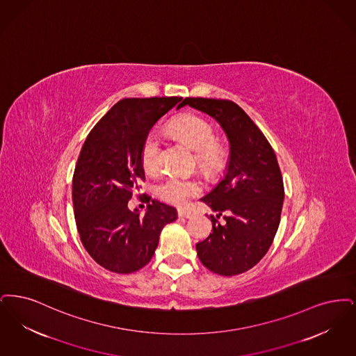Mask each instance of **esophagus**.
Masks as SVG:
<instances>
[{"mask_svg": "<svg viewBox=\"0 0 356 356\" xmlns=\"http://www.w3.org/2000/svg\"><path fill=\"white\" fill-rule=\"evenodd\" d=\"M191 211L186 210V209H178V217L181 218H191Z\"/></svg>", "mask_w": 356, "mask_h": 356, "instance_id": "1", "label": "esophagus"}]
</instances>
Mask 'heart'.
Segmentation results:
<instances>
[{"label": "heart", "mask_w": 356, "mask_h": 356, "mask_svg": "<svg viewBox=\"0 0 356 356\" xmlns=\"http://www.w3.org/2000/svg\"><path fill=\"white\" fill-rule=\"evenodd\" d=\"M169 130L178 138L186 140L197 150V162L202 170L213 172L222 159V147L216 140L213 124L195 114H184L169 124ZM161 138L156 131H150L140 147V163L147 174H154L159 169ZM201 185L195 179L179 175H169L156 186L158 195L174 204H184L191 197L200 194Z\"/></svg>", "instance_id": "b5f03b06"}]
</instances>
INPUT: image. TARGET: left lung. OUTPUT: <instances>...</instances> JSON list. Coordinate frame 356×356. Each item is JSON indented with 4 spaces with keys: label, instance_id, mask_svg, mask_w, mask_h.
Here are the masks:
<instances>
[{
    "label": "left lung",
    "instance_id": "8db88e82",
    "mask_svg": "<svg viewBox=\"0 0 356 356\" xmlns=\"http://www.w3.org/2000/svg\"><path fill=\"white\" fill-rule=\"evenodd\" d=\"M186 105L216 118L230 142L225 178L201 200L218 214L210 216L213 232L197 243L198 258L216 274L238 275L262 259L278 230L284 187L277 155L235 102L188 97ZM222 213L223 225L217 220Z\"/></svg>",
    "mask_w": 356,
    "mask_h": 356
}]
</instances>
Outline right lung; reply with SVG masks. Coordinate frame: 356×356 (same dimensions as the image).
<instances>
[{
	"mask_svg": "<svg viewBox=\"0 0 356 356\" xmlns=\"http://www.w3.org/2000/svg\"><path fill=\"white\" fill-rule=\"evenodd\" d=\"M181 101L182 97L121 99L94 126L81 149L72 193L78 234L89 255L111 273L130 274L146 266L162 229L178 218L174 207L156 200H147L142 217L127 203L145 181L143 139Z\"/></svg>",
	"mask_w": 356,
	"mask_h": 356,
	"instance_id": "right-lung-1",
	"label": "right lung"
}]
</instances>
